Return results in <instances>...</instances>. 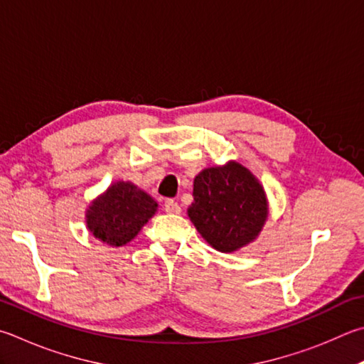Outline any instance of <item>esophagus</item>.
Returning a JSON list of instances; mask_svg holds the SVG:
<instances>
[{"mask_svg": "<svg viewBox=\"0 0 364 364\" xmlns=\"http://www.w3.org/2000/svg\"><path fill=\"white\" fill-rule=\"evenodd\" d=\"M164 210L167 211V213H173V215H180L181 213V207L178 205V202L167 199L164 202Z\"/></svg>", "mask_w": 364, "mask_h": 364, "instance_id": "34e87169", "label": "esophagus"}]
</instances>
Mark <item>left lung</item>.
I'll use <instances>...</instances> for the list:
<instances>
[{
	"label": "left lung",
	"mask_w": 364,
	"mask_h": 364,
	"mask_svg": "<svg viewBox=\"0 0 364 364\" xmlns=\"http://www.w3.org/2000/svg\"><path fill=\"white\" fill-rule=\"evenodd\" d=\"M193 197L189 220L205 242L221 253H234L255 242L267 221L266 191L237 161L197 173Z\"/></svg>",
	"instance_id": "1"
}]
</instances>
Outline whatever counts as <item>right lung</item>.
I'll return each instance as SVG.
<instances>
[{
	"label": "right lung",
	"mask_w": 364,
	"mask_h": 364,
	"mask_svg": "<svg viewBox=\"0 0 364 364\" xmlns=\"http://www.w3.org/2000/svg\"><path fill=\"white\" fill-rule=\"evenodd\" d=\"M157 202L130 181H116L89 203L85 228L109 247H124L156 215Z\"/></svg>",
	"instance_id": "add662e5"
}]
</instances>
